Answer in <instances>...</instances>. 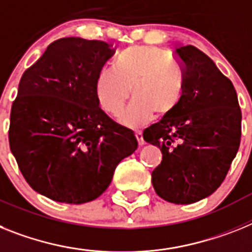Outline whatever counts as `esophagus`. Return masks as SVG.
<instances>
[{
    "mask_svg": "<svg viewBox=\"0 0 252 252\" xmlns=\"http://www.w3.org/2000/svg\"><path fill=\"white\" fill-rule=\"evenodd\" d=\"M136 138H137V142H138L139 146H143L145 145V141H143V136H142V132H139V130H137L136 133Z\"/></svg>",
    "mask_w": 252,
    "mask_h": 252,
    "instance_id": "34e87169",
    "label": "esophagus"
}]
</instances>
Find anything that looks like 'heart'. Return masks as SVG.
Here are the masks:
<instances>
[{
  "label": "heart",
  "instance_id": "heart-1",
  "mask_svg": "<svg viewBox=\"0 0 252 252\" xmlns=\"http://www.w3.org/2000/svg\"><path fill=\"white\" fill-rule=\"evenodd\" d=\"M113 69L103 67L94 82V94L101 109L119 116L129 94L134 100L120 116L123 126L137 128L154 114L164 118L181 103L185 94L186 75L178 61L160 48L132 46L115 59Z\"/></svg>",
  "mask_w": 252,
  "mask_h": 252
}]
</instances>
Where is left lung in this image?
<instances>
[{
  "instance_id": "left-lung-1",
  "label": "left lung",
  "mask_w": 252,
  "mask_h": 252,
  "mask_svg": "<svg viewBox=\"0 0 252 252\" xmlns=\"http://www.w3.org/2000/svg\"><path fill=\"white\" fill-rule=\"evenodd\" d=\"M186 75L178 107L146 128L143 139L161 150L152 172L156 193L173 204H193L225 179L241 142V107L233 84L193 46L174 51Z\"/></svg>"
}]
</instances>
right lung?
I'll return each mask as SVG.
<instances>
[{"mask_svg":"<svg viewBox=\"0 0 252 252\" xmlns=\"http://www.w3.org/2000/svg\"><path fill=\"white\" fill-rule=\"evenodd\" d=\"M114 54L103 41L60 38L20 79L10 150L28 185L51 200L92 201L137 150L132 130L110 119L94 94L97 74Z\"/></svg>","mask_w":252,"mask_h":252,"instance_id":"1","label":"right lung"}]
</instances>
